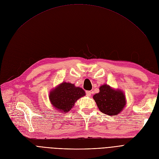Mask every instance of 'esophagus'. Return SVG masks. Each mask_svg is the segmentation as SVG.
Wrapping results in <instances>:
<instances>
[{
    "instance_id": "34e87169",
    "label": "esophagus",
    "mask_w": 159,
    "mask_h": 159,
    "mask_svg": "<svg viewBox=\"0 0 159 159\" xmlns=\"http://www.w3.org/2000/svg\"><path fill=\"white\" fill-rule=\"evenodd\" d=\"M86 94H87V97H91V91H86Z\"/></svg>"
}]
</instances>
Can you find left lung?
I'll list each match as a JSON object with an SVG mask.
<instances>
[{"mask_svg": "<svg viewBox=\"0 0 159 159\" xmlns=\"http://www.w3.org/2000/svg\"><path fill=\"white\" fill-rule=\"evenodd\" d=\"M99 90L98 93L94 94L93 99L101 112L116 116L123 110L126 100L123 91L115 89L107 84L101 85Z\"/></svg>", "mask_w": 159, "mask_h": 159, "instance_id": "1", "label": "left lung"}]
</instances>
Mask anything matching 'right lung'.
Masks as SVG:
<instances>
[{
  "mask_svg": "<svg viewBox=\"0 0 159 159\" xmlns=\"http://www.w3.org/2000/svg\"><path fill=\"white\" fill-rule=\"evenodd\" d=\"M85 95V92L82 88L63 81L49 92V99L56 110L66 113L72 108L79 98Z\"/></svg>",
  "mask_w": 159,
  "mask_h": 159,
  "instance_id": "right-lung-1",
  "label": "right lung"
}]
</instances>
